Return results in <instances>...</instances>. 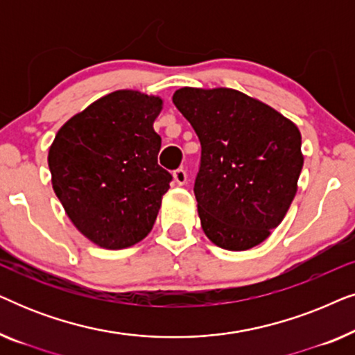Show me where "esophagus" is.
I'll list each match as a JSON object with an SVG mask.
<instances>
[{"instance_id": "34e87169", "label": "esophagus", "mask_w": 355, "mask_h": 355, "mask_svg": "<svg viewBox=\"0 0 355 355\" xmlns=\"http://www.w3.org/2000/svg\"><path fill=\"white\" fill-rule=\"evenodd\" d=\"M173 176H174V181H176V184H179V186H184V184L187 182V173L184 168H178L176 171L173 173Z\"/></svg>"}]
</instances>
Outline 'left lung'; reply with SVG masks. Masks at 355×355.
<instances>
[{
	"mask_svg": "<svg viewBox=\"0 0 355 355\" xmlns=\"http://www.w3.org/2000/svg\"><path fill=\"white\" fill-rule=\"evenodd\" d=\"M202 145L193 193L202 230L226 250L259 245L283 221L304 157L293 121L232 89L174 92Z\"/></svg>",
	"mask_w": 355,
	"mask_h": 355,
	"instance_id": "obj_1",
	"label": "left lung"
}]
</instances>
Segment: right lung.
I'll use <instances>...</instances> for the list:
<instances>
[{"label":"right lung","mask_w":355,"mask_h":355,"mask_svg":"<svg viewBox=\"0 0 355 355\" xmlns=\"http://www.w3.org/2000/svg\"><path fill=\"white\" fill-rule=\"evenodd\" d=\"M159 96L118 90L72 116L48 153L56 197L74 226L103 249L152 231L173 176L158 164Z\"/></svg>","instance_id":"right-lung-1"}]
</instances>
